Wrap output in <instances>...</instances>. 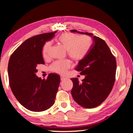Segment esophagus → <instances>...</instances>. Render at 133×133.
<instances>
[{
	"mask_svg": "<svg viewBox=\"0 0 133 133\" xmlns=\"http://www.w3.org/2000/svg\"><path fill=\"white\" fill-rule=\"evenodd\" d=\"M61 80H62V81H63V80H66V79H68V78H67L66 76H61Z\"/></svg>",
	"mask_w": 133,
	"mask_h": 133,
	"instance_id": "esophagus-1",
	"label": "esophagus"
}]
</instances>
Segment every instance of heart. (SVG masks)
<instances>
[{"mask_svg": "<svg viewBox=\"0 0 133 133\" xmlns=\"http://www.w3.org/2000/svg\"><path fill=\"white\" fill-rule=\"evenodd\" d=\"M58 42L67 50L69 57L73 61L78 62L82 60L90 50L92 42L90 37L87 35L78 36L71 33H64L58 38ZM51 48V43L46 42L42 50L43 56L48 58ZM71 63L68 60L56 61L51 65L50 69L57 73H63L70 68Z\"/></svg>", "mask_w": 133, "mask_h": 133, "instance_id": "1", "label": "heart"}]
</instances>
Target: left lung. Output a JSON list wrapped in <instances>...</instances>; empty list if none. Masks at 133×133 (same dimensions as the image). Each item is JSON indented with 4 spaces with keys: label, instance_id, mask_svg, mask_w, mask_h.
<instances>
[{
    "label": "left lung",
    "instance_id": "1",
    "mask_svg": "<svg viewBox=\"0 0 133 133\" xmlns=\"http://www.w3.org/2000/svg\"><path fill=\"white\" fill-rule=\"evenodd\" d=\"M71 31L93 36L90 50L75 69L81 75H85V78L82 82L77 78H71L74 100L83 107L92 109L102 104L112 90L116 80V60L104 40L92 33Z\"/></svg>",
    "mask_w": 133,
    "mask_h": 133
}]
</instances>
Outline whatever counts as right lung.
<instances>
[{
    "instance_id": "obj_1",
    "label": "right lung",
    "mask_w": 133,
    "mask_h": 133,
    "mask_svg": "<svg viewBox=\"0 0 133 133\" xmlns=\"http://www.w3.org/2000/svg\"><path fill=\"white\" fill-rule=\"evenodd\" d=\"M57 32L42 33L25 40L11 55L8 75L11 90L23 107L32 111H43L54 104L60 76L51 73L42 80L36 75L38 64H44L42 49Z\"/></svg>"
}]
</instances>
